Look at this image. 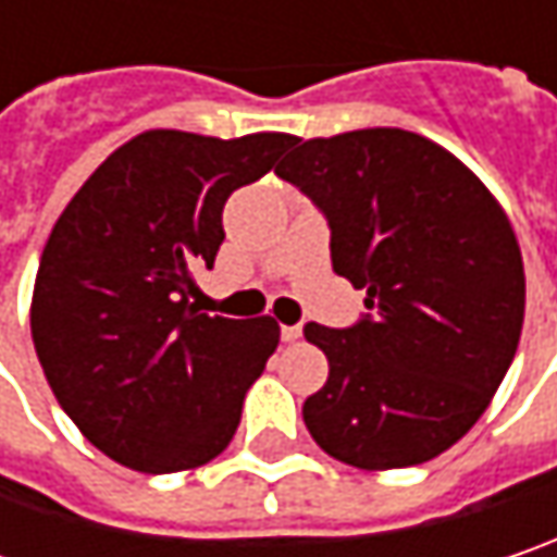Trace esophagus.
I'll return each instance as SVG.
<instances>
[{"label":"esophagus","instance_id":"34e87169","mask_svg":"<svg viewBox=\"0 0 557 557\" xmlns=\"http://www.w3.org/2000/svg\"><path fill=\"white\" fill-rule=\"evenodd\" d=\"M282 338H285V342H295V338H300V326H282Z\"/></svg>","mask_w":557,"mask_h":557}]
</instances>
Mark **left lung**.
<instances>
[{"label":"left lung","instance_id":"8db88e82","mask_svg":"<svg viewBox=\"0 0 557 557\" xmlns=\"http://www.w3.org/2000/svg\"><path fill=\"white\" fill-rule=\"evenodd\" d=\"M330 221L336 275L368 298L348 330L307 323L330 377L304 424L338 462L403 469L482 418L523 330L513 227L459 158L406 129L298 139L275 168Z\"/></svg>","mask_w":557,"mask_h":557}]
</instances>
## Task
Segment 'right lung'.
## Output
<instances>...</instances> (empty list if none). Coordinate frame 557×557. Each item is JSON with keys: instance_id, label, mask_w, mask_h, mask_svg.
<instances>
[{"instance_id": "add662e5", "label": "right lung", "mask_w": 557, "mask_h": 557, "mask_svg": "<svg viewBox=\"0 0 557 557\" xmlns=\"http://www.w3.org/2000/svg\"><path fill=\"white\" fill-rule=\"evenodd\" d=\"M292 141L148 129L53 224L30 300L34 348L65 416L120 466L183 472L231 444L278 323L199 313L196 272L215 265L227 196Z\"/></svg>"}]
</instances>
